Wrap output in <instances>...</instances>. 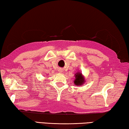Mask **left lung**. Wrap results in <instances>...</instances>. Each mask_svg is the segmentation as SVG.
<instances>
[{"label": "left lung", "instance_id": "left-lung-1", "mask_svg": "<svg viewBox=\"0 0 129 129\" xmlns=\"http://www.w3.org/2000/svg\"><path fill=\"white\" fill-rule=\"evenodd\" d=\"M75 79L74 80V83L76 85V86L78 85H82L83 83H84V77H83L82 74L80 73L75 74Z\"/></svg>", "mask_w": 129, "mask_h": 129}]
</instances>
